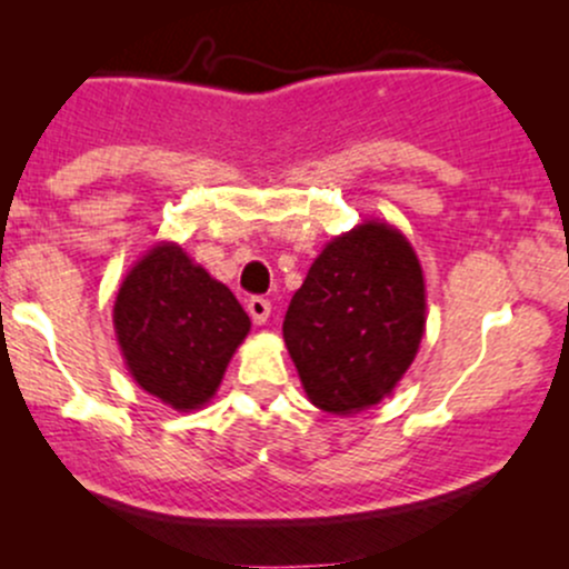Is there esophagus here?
<instances>
[{"label":"esophagus","mask_w":569,"mask_h":569,"mask_svg":"<svg viewBox=\"0 0 569 569\" xmlns=\"http://www.w3.org/2000/svg\"><path fill=\"white\" fill-rule=\"evenodd\" d=\"M248 313H250V319L256 321V325H263V321L269 319V313H272V302L263 300V297H250Z\"/></svg>","instance_id":"1"}]
</instances>
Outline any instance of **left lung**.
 Here are the masks:
<instances>
[{
    "label": "left lung",
    "mask_w": 569,
    "mask_h": 569,
    "mask_svg": "<svg viewBox=\"0 0 569 569\" xmlns=\"http://www.w3.org/2000/svg\"><path fill=\"white\" fill-rule=\"evenodd\" d=\"M427 286L399 228L366 220L325 244L295 291L283 341L311 405L352 416L380 405L416 360Z\"/></svg>",
    "instance_id": "obj_1"
}]
</instances>
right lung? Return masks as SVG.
<instances>
[{
  "mask_svg": "<svg viewBox=\"0 0 569 569\" xmlns=\"http://www.w3.org/2000/svg\"><path fill=\"white\" fill-rule=\"evenodd\" d=\"M112 321L137 386L178 412L211 401L250 332L233 291L176 242L153 244L129 269Z\"/></svg>",
  "mask_w": 569,
  "mask_h": 569,
  "instance_id": "right-lung-1",
  "label": "right lung"
}]
</instances>
